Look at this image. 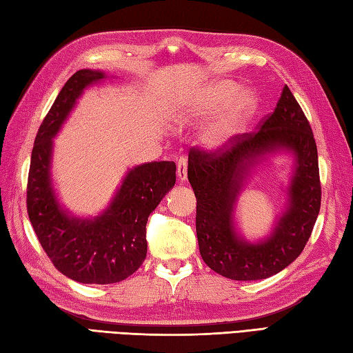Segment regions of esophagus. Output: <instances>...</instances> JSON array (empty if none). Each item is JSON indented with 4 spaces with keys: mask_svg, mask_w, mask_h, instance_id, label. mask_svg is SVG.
<instances>
[{
    "mask_svg": "<svg viewBox=\"0 0 353 353\" xmlns=\"http://www.w3.org/2000/svg\"><path fill=\"white\" fill-rule=\"evenodd\" d=\"M176 175L179 181H185L187 179V160L185 158H179L176 164Z\"/></svg>",
    "mask_w": 353,
    "mask_h": 353,
    "instance_id": "obj_1",
    "label": "esophagus"
}]
</instances>
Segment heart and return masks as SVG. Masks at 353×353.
Listing matches in <instances>:
<instances>
[{"label": "heart", "mask_w": 353, "mask_h": 353, "mask_svg": "<svg viewBox=\"0 0 353 353\" xmlns=\"http://www.w3.org/2000/svg\"><path fill=\"white\" fill-rule=\"evenodd\" d=\"M237 88H239V85L230 81V79H222V81L212 83L201 91L193 99V102H190L179 112V121L183 123V121L193 117L213 116L222 106H225L230 102ZM233 99L228 110L222 114V117H219L216 123L210 126L205 134V145L213 150L227 146L242 131L256 111L257 99L251 90H242Z\"/></svg>", "instance_id": "obj_1"}]
</instances>
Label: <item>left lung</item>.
I'll use <instances>...</instances> for the list:
<instances>
[{
  "mask_svg": "<svg viewBox=\"0 0 353 353\" xmlns=\"http://www.w3.org/2000/svg\"><path fill=\"white\" fill-rule=\"evenodd\" d=\"M261 131L236 135L214 152L192 148L187 176L196 196V236L203 261L232 280H261L292 263L311 237L321 204L319 154L311 125L291 90L283 86ZM290 150L296 168L288 207L273 233L247 243L235 233L232 212L250 169L276 150Z\"/></svg>",
  "mask_w": 353,
  "mask_h": 353,
  "instance_id": "1",
  "label": "left lung"
}]
</instances>
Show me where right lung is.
<instances>
[{"label": "right lung", "mask_w": 353, "mask_h": 353, "mask_svg": "<svg viewBox=\"0 0 353 353\" xmlns=\"http://www.w3.org/2000/svg\"><path fill=\"white\" fill-rule=\"evenodd\" d=\"M102 71L79 70L63 85L36 134L27 181V213L39 243L63 276L81 283H117L140 268L148 253L146 224L175 184L174 161L135 166L116 196L96 218L63 210L53 190V139L86 86L103 81Z\"/></svg>", "instance_id": "right-lung-1"}]
</instances>
